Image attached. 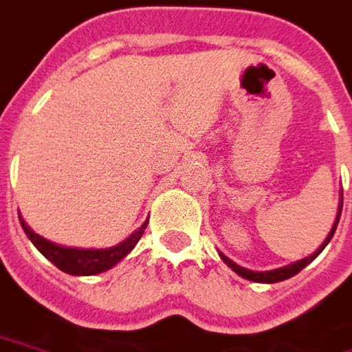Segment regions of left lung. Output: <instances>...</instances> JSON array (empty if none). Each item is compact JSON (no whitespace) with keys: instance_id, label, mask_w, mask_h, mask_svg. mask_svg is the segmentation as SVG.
Segmentation results:
<instances>
[{"instance_id":"8db88e82","label":"left lung","mask_w":352,"mask_h":352,"mask_svg":"<svg viewBox=\"0 0 352 352\" xmlns=\"http://www.w3.org/2000/svg\"><path fill=\"white\" fill-rule=\"evenodd\" d=\"M341 209H343V193H341V201H339V211H337V219L336 223H333V228H331V232L327 234V238L324 240V244L318 248L316 252H314L312 256H308V258L300 259V261H294L291 265H285V267H279V270H271V271H252V270H246V267H240L238 263H234L232 259H228L225 254H221V258L225 261L226 265L230 267V270L238 273L240 277H244L248 280H256V283H279V280H285V279H291L292 275H296V273H300V271L308 265V263H312L314 259L318 258L320 254H322V250H324L327 244H329V240L333 236V232H336L337 228V223H339V217H341Z\"/></svg>"}]
</instances>
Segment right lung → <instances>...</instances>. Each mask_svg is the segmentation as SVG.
<instances>
[{"label":"right lung","mask_w":352,"mask_h":352,"mask_svg":"<svg viewBox=\"0 0 352 352\" xmlns=\"http://www.w3.org/2000/svg\"><path fill=\"white\" fill-rule=\"evenodd\" d=\"M19 221H21V226H23L28 240L38 248L40 254L44 258H48L58 270L65 271L69 275H96V273H102V271H108L110 267H114L118 261H122L135 248V244L139 242V238L143 236L148 223V221H145L131 236H127L118 246L104 248V250H81V248H65L60 246V244H54V242H50L46 238L36 234L23 221L21 214H19Z\"/></svg>","instance_id":"add662e5"}]
</instances>
